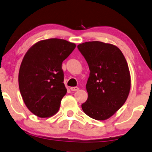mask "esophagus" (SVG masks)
<instances>
[{"label":"esophagus","mask_w":152,"mask_h":152,"mask_svg":"<svg viewBox=\"0 0 152 152\" xmlns=\"http://www.w3.org/2000/svg\"><path fill=\"white\" fill-rule=\"evenodd\" d=\"M70 89H71L72 91H77L78 89V87H71V88H70Z\"/></svg>","instance_id":"esophagus-1"}]
</instances>
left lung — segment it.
Here are the masks:
<instances>
[{"label": "left lung", "instance_id": "left-lung-1", "mask_svg": "<svg viewBox=\"0 0 152 152\" xmlns=\"http://www.w3.org/2000/svg\"><path fill=\"white\" fill-rule=\"evenodd\" d=\"M77 48L90 70L86 85L88 98L81 107L91 118L104 121L123 105L129 95L131 79L127 63L121 51L112 44L91 41Z\"/></svg>", "mask_w": 152, "mask_h": 152}]
</instances>
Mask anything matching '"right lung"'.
<instances>
[{"instance_id": "add662e5", "label": "right lung", "mask_w": 152, "mask_h": 152, "mask_svg": "<svg viewBox=\"0 0 152 152\" xmlns=\"http://www.w3.org/2000/svg\"><path fill=\"white\" fill-rule=\"evenodd\" d=\"M75 48L65 40L50 38L36 42L25 54L19 70V89L36 116L50 117L58 111L67 93L62 63Z\"/></svg>"}]
</instances>
